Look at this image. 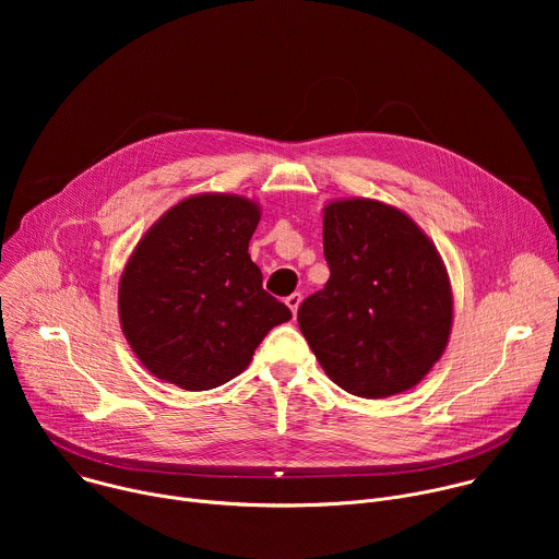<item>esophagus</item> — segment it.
Segmentation results:
<instances>
[{
	"mask_svg": "<svg viewBox=\"0 0 559 559\" xmlns=\"http://www.w3.org/2000/svg\"><path fill=\"white\" fill-rule=\"evenodd\" d=\"M285 305H287V307L292 309V313L296 316V311H298V307H300V294H296V292L289 294V296L285 298Z\"/></svg>",
	"mask_w": 559,
	"mask_h": 559,
	"instance_id": "1",
	"label": "esophagus"
}]
</instances>
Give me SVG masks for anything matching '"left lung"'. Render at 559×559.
<instances>
[{
	"label": "left lung",
	"mask_w": 559,
	"mask_h": 559,
	"mask_svg": "<svg viewBox=\"0 0 559 559\" xmlns=\"http://www.w3.org/2000/svg\"><path fill=\"white\" fill-rule=\"evenodd\" d=\"M323 246L330 281L298 307L316 360L360 397L416 386L442 358L453 325L438 248L401 207L362 197L325 205Z\"/></svg>",
	"instance_id": "left-lung-1"
}]
</instances>
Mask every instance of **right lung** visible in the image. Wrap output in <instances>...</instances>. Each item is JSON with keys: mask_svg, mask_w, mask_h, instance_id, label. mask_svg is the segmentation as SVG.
<instances>
[{"mask_svg": "<svg viewBox=\"0 0 559 559\" xmlns=\"http://www.w3.org/2000/svg\"><path fill=\"white\" fill-rule=\"evenodd\" d=\"M259 221L254 199L201 192L139 238L119 276V323L158 380L214 389L246 371L267 332L292 318L248 254Z\"/></svg>", "mask_w": 559, "mask_h": 559, "instance_id": "1", "label": "right lung"}]
</instances>
